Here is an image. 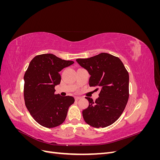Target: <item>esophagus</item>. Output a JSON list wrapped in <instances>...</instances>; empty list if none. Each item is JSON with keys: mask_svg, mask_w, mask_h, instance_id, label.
<instances>
[{"mask_svg": "<svg viewBox=\"0 0 160 160\" xmlns=\"http://www.w3.org/2000/svg\"><path fill=\"white\" fill-rule=\"evenodd\" d=\"M81 98V97H79V96H75V99L76 100V101H78L79 99H80Z\"/></svg>", "mask_w": 160, "mask_h": 160, "instance_id": "esophagus-1", "label": "esophagus"}]
</instances>
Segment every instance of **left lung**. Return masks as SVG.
Masks as SVG:
<instances>
[{"label":"left lung","mask_w":160,"mask_h":160,"mask_svg":"<svg viewBox=\"0 0 160 160\" xmlns=\"http://www.w3.org/2000/svg\"><path fill=\"white\" fill-rule=\"evenodd\" d=\"M76 61L91 75L89 86L100 88L95 101L85 98L89 106L82 112L85 122L97 128L113 124L122 114L129 99V74L122 61L106 52Z\"/></svg>","instance_id":"obj_1"}]
</instances>
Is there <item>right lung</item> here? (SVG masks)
<instances>
[{
	"mask_svg": "<svg viewBox=\"0 0 160 160\" xmlns=\"http://www.w3.org/2000/svg\"><path fill=\"white\" fill-rule=\"evenodd\" d=\"M73 63L50 53L37 55L30 62L24 75V99L33 119L43 127L62 124L74 103L71 96L55 94V87L61 82L59 72Z\"/></svg>",
	"mask_w": 160,
	"mask_h": 160,
	"instance_id": "add662e5",
	"label": "right lung"
}]
</instances>
